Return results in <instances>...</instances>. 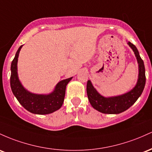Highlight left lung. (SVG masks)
I'll return each mask as SVG.
<instances>
[{"label":"left lung","mask_w":152,"mask_h":152,"mask_svg":"<svg viewBox=\"0 0 152 152\" xmlns=\"http://www.w3.org/2000/svg\"><path fill=\"white\" fill-rule=\"evenodd\" d=\"M129 47L132 49L136 57L139 66V75L137 83L134 88L124 94L112 97H104L97 91L93 87L91 81L87 83V94L90 103L93 108L98 111L107 114H118L129 109L137 99L141 96L144 89L146 83L145 67L144 61L139 55V51L135 46L131 42H128Z\"/></svg>","instance_id":"8db88e82"}]
</instances>
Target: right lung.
I'll use <instances>...</instances> for the list:
<instances>
[{"label": "right lung", "mask_w": 152, "mask_h": 152, "mask_svg": "<svg viewBox=\"0 0 152 152\" xmlns=\"http://www.w3.org/2000/svg\"><path fill=\"white\" fill-rule=\"evenodd\" d=\"M22 47L23 45L17 50L14 59L11 62V88L12 92L22 106L31 113L39 115L53 113L62 107L65 95L66 87L72 77L59 81L56 85L53 91L49 94L31 93L23 86L18 75L17 63Z\"/></svg>", "instance_id": "right-lung-1"}]
</instances>
